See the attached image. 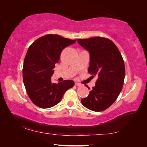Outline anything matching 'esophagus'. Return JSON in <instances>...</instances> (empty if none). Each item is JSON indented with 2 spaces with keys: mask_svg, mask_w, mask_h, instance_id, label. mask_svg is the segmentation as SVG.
<instances>
[{
  "mask_svg": "<svg viewBox=\"0 0 147 147\" xmlns=\"http://www.w3.org/2000/svg\"><path fill=\"white\" fill-rule=\"evenodd\" d=\"M75 85L77 86H83L82 84L79 83H75Z\"/></svg>",
  "mask_w": 147,
  "mask_h": 147,
  "instance_id": "34e87169",
  "label": "esophagus"
}]
</instances>
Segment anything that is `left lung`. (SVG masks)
Returning <instances> with one entry per match:
<instances>
[{
  "mask_svg": "<svg viewBox=\"0 0 147 147\" xmlns=\"http://www.w3.org/2000/svg\"><path fill=\"white\" fill-rule=\"evenodd\" d=\"M78 42L89 52L88 73L92 77L97 78L88 96L81 101L90 110L103 111L115 101L123 88L125 76L124 60L116 45L107 38L78 39Z\"/></svg>",
  "mask_w": 147,
  "mask_h": 147,
  "instance_id": "8db88e82",
  "label": "left lung"
}]
</instances>
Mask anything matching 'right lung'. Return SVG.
Masks as SVG:
<instances>
[{
    "label": "right lung",
    "mask_w": 147,
    "mask_h": 147,
    "mask_svg": "<svg viewBox=\"0 0 147 147\" xmlns=\"http://www.w3.org/2000/svg\"><path fill=\"white\" fill-rule=\"evenodd\" d=\"M76 41L49 34L29 47L24 60L23 80L28 95L38 107L47 109L57 104L65 92L74 85L70 80L52 83L51 76L62 50Z\"/></svg>",
    "instance_id": "right-lung-1"
}]
</instances>
